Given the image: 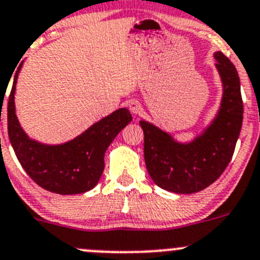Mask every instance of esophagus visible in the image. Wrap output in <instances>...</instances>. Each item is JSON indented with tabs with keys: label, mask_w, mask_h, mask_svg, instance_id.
<instances>
[{
	"label": "esophagus",
	"mask_w": 260,
	"mask_h": 260,
	"mask_svg": "<svg viewBox=\"0 0 260 260\" xmlns=\"http://www.w3.org/2000/svg\"><path fill=\"white\" fill-rule=\"evenodd\" d=\"M128 108H129V111L132 112L133 114H138L142 111V106H141V103L138 101H129Z\"/></svg>",
	"instance_id": "34e87169"
}]
</instances>
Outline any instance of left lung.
I'll use <instances>...</instances> for the list:
<instances>
[{
  "label": "left lung",
  "instance_id": "8db88e82",
  "mask_svg": "<svg viewBox=\"0 0 260 260\" xmlns=\"http://www.w3.org/2000/svg\"><path fill=\"white\" fill-rule=\"evenodd\" d=\"M222 81L221 106L211 124L190 143H180L152 123L141 120L145 162L153 182L176 193L204 190L220 177L234 153L243 123L240 80L233 62L215 52Z\"/></svg>",
  "mask_w": 260,
  "mask_h": 260
}]
</instances>
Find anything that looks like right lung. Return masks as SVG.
Here are the masks:
<instances>
[{
	"label": "right lung",
	"mask_w": 260,
	"mask_h": 260,
	"mask_svg": "<svg viewBox=\"0 0 260 260\" xmlns=\"http://www.w3.org/2000/svg\"><path fill=\"white\" fill-rule=\"evenodd\" d=\"M21 67L15 74L7 104L9 138L21 166L50 192L75 195L91 190L103 174L107 148L132 120L129 111L117 109L62 145L50 146L31 140L21 128L15 111V90Z\"/></svg>",
	"instance_id": "1"
}]
</instances>
